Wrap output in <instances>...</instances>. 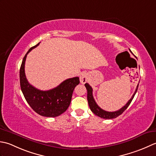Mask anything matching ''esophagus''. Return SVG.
Returning a JSON list of instances; mask_svg holds the SVG:
<instances>
[{
	"label": "esophagus",
	"mask_w": 156,
	"mask_h": 156,
	"mask_svg": "<svg viewBox=\"0 0 156 156\" xmlns=\"http://www.w3.org/2000/svg\"><path fill=\"white\" fill-rule=\"evenodd\" d=\"M79 79H80V82L81 83L83 84L85 83L88 81L87 73H83L80 75V77H79Z\"/></svg>",
	"instance_id": "34e87169"
}]
</instances>
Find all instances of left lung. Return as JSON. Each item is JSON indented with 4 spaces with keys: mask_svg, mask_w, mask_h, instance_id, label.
<instances>
[{
    "mask_svg": "<svg viewBox=\"0 0 156 156\" xmlns=\"http://www.w3.org/2000/svg\"><path fill=\"white\" fill-rule=\"evenodd\" d=\"M129 50H130V52L132 53L131 50L129 49ZM85 87H86L87 90V101H88L89 106H90V110H91V112H93L94 114H96V116L100 117V118L105 119H115V118H116V117L120 116V114H121L124 112V111H125L127 108L129 107L130 104H131V102L133 99V98H134L135 94L136 93V91H137V89L139 87V84L137 85V86H136L135 93L133 94V96L131 97V99L128 101V102H127L125 105V106H124L122 108H121L120 110L115 111V112H108V111L104 110L101 109L100 107L98 106L94 98L93 94H92L93 93V90H92L91 87L87 83H86L85 84Z\"/></svg>",
    "mask_w": 156,
    "mask_h": 156,
    "instance_id": "left-lung-1",
    "label": "left lung"
}]
</instances>
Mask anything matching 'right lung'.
<instances>
[{"label":"right lung","instance_id":"add662e5","mask_svg":"<svg viewBox=\"0 0 156 156\" xmlns=\"http://www.w3.org/2000/svg\"><path fill=\"white\" fill-rule=\"evenodd\" d=\"M31 47L25 55L20 71V85L27 102L35 112L46 117H56L65 112L71 104L73 92L79 83V78L66 79L56 87L48 91L37 90L29 83L25 74V62L27 55L39 45Z\"/></svg>","mask_w":156,"mask_h":156}]
</instances>
